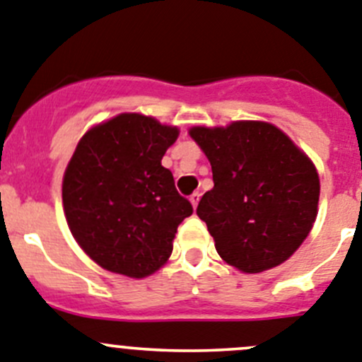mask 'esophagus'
Returning <instances> with one entry per match:
<instances>
[{"label":"esophagus","instance_id":"34e87169","mask_svg":"<svg viewBox=\"0 0 362 362\" xmlns=\"http://www.w3.org/2000/svg\"><path fill=\"white\" fill-rule=\"evenodd\" d=\"M200 197H202L200 192H192L191 197H189V202H191L192 207H194V209L198 207V202H200Z\"/></svg>","mask_w":362,"mask_h":362}]
</instances>
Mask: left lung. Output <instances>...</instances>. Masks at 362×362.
I'll use <instances>...</instances> for the list:
<instances>
[{
  "label": "left lung",
  "mask_w": 362,
  "mask_h": 362,
  "mask_svg": "<svg viewBox=\"0 0 362 362\" xmlns=\"http://www.w3.org/2000/svg\"><path fill=\"white\" fill-rule=\"evenodd\" d=\"M189 135L212 168L214 187L202 197L197 214L219 257L243 273L288 261L318 214L320 178L310 158L264 121L194 127Z\"/></svg>",
  "instance_id": "obj_1"
}]
</instances>
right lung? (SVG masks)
Returning a JSON list of instances; mask_svg holds the SVG:
<instances>
[{
	"instance_id": "right-lung-1",
	"label": "right lung",
	"mask_w": 362,
	"mask_h": 362,
	"mask_svg": "<svg viewBox=\"0 0 362 362\" xmlns=\"http://www.w3.org/2000/svg\"><path fill=\"white\" fill-rule=\"evenodd\" d=\"M178 128L143 114H119L90 128L62 182L67 225L101 268L144 279L165 264L192 205L160 164Z\"/></svg>"
}]
</instances>
